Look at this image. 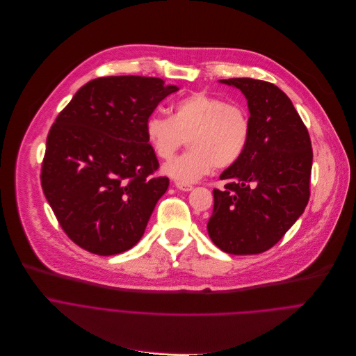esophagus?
Wrapping results in <instances>:
<instances>
[{
	"instance_id": "obj_1",
	"label": "esophagus",
	"mask_w": 356,
	"mask_h": 356,
	"mask_svg": "<svg viewBox=\"0 0 356 356\" xmlns=\"http://www.w3.org/2000/svg\"><path fill=\"white\" fill-rule=\"evenodd\" d=\"M175 186L179 189V191H184V192H189V191H192V185H186V184H178V182H175Z\"/></svg>"
}]
</instances>
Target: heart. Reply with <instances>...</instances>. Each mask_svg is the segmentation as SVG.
<instances>
[{"label": "heart", "mask_w": 356, "mask_h": 356, "mask_svg": "<svg viewBox=\"0 0 356 356\" xmlns=\"http://www.w3.org/2000/svg\"><path fill=\"white\" fill-rule=\"evenodd\" d=\"M145 134L160 159L171 157L188 137L189 150L164 163L161 172L189 185L215 167H230L243 157L251 138V119L244 106L199 91L177 101L171 116L152 113Z\"/></svg>", "instance_id": "heart-1"}]
</instances>
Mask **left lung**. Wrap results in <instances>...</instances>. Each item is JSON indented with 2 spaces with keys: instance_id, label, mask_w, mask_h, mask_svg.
I'll return each mask as SVG.
<instances>
[{
  "instance_id": "obj_1",
  "label": "left lung",
  "mask_w": 356,
  "mask_h": 356,
  "mask_svg": "<svg viewBox=\"0 0 356 356\" xmlns=\"http://www.w3.org/2000/svg\"><path fill=\"white\" fill-rule=\"evenodd\" d=\"M247 98L251 138L243 157L225 170V188L213 189L207 233L222 251L261 254L303 215L310 197L312 141L288 95L254 79L220 80Z\"/></svg>"
}]
</instances>
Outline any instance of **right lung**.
<instances>
[{"instance_id":"1","label":"right lung","mask_w":356,"mask_h":356,"mask_svg":"<svg viewBox=\"0 0 356 356\" xmlns=\"http://www.w3.org/2000/svg\"><path fill=\"white\" fill-rule=\"evenodd\" d=\"M177 86L140 76L81 87L46 140L40 182L64 233L98 255L130 250L145 234L170 179L156 177L146 119Z\"/></svg>"}]
</instances>
